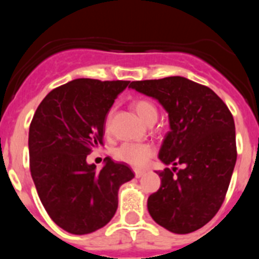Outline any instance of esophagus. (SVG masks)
Masks as SVG:
<instances>
[{"mask_svg": "<svg viewBox=\"0 0 259 259\" xmlns=\"http://www.w3.org/2000/svg\"><path fill=\"white\" fill-rule=\"evenodd\" d=\"M144 174H145L144 170H135V177H137V178H142Z\"/></svg>", "mask_w": 259, "mask_h": 259, "instance_id": "1", "label": "esophagus"}]
</instances>
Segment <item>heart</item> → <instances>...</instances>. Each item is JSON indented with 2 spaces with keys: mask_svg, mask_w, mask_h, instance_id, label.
Wrapping results in <instances>:
<instances>
[{
  "mask_svg": "<svg viewBox=\"0 0 259 259\" xmlns=\"http://www.w3.org/2000/svg\"><path fill=\"white\" fill-rule=\"evenodd\" d=\"M134 109L143 121L148 122L151 117L158 116L155 106L146 100H139L134 103ZM109 125V119L106 126ZM116 160L126 163L134 168H144L149 159L153 156L154 149L149 144H139V143H124L113 151Z\"/></svg>",
  "mask_w": 259,
  "mask_h": 259,
  "instance_id": "obj_1",
  "label": "heart"
}]
</instances>
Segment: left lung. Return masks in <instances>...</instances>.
<instances>
[{
	"mask_svg": "<svg viewBox=\"0 0 259 259\" xmlns=\"http://www.w3.org/2000/svg\"><path fill=\"white\" fill-rule=\"evenodd\" d=\"M129 88L158 100L170 126L159 159L174 166L156 171L161 184L148 198L149 213L173 233H192L226 198L237 160L233 116L211 89L182 76L133 81Z\"/></svg>",
	"mask_w": 259,
	"mask_h": 259,
	"instance_id": "obj_1",
	"label": "left lung"
}]
</instances>
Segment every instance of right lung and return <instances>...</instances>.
Returning <instances> with one entry per match:
<instances>
[{"label":"right lung","instance_id":"add662e5","mask_svg":"<svg viewBox=\"0 0 259 259\" xmlns=\"http://www.w3.org/2000/svg\"><path fill=\"white\" fill-rule=\"evenodd\" d=\"M129 81L76 79L41 101L28 132L30 170L50 218L71 234H89L111 221L117 192L134 178L111 158L96 170L86 156L103 144L105 120Z\"/></svg>","mask_w":259,"mask_h":259}]
</instances>
